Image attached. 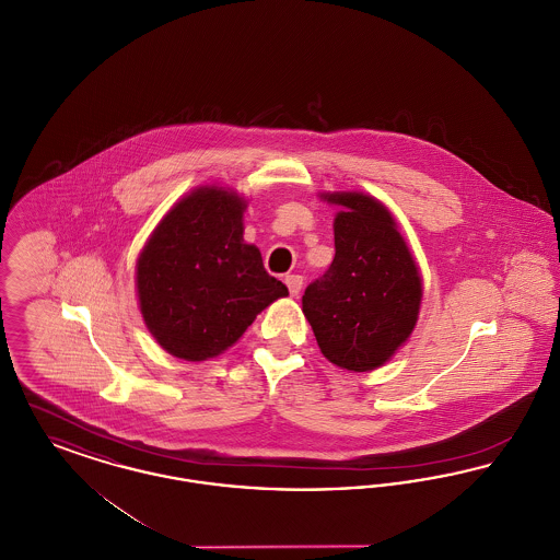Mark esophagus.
I'll return each mask as SVG.
<instances>
[{
	"instance_id": "esophagus-1",
	"label": "esophagus",
	"mask_w": 560,
	"mask_h": 560,
	"mask_svg": "<svg viewBox=\"0 0 560 560\" xmlns=\"http://www.w3.org/2000/svg\"><path fill=\"white\" fill-rule=\"evenodd\" d=\"M302 283H304V279H302L300 275H288V277H285V285L290 288V293H292V295H298V293H300V290H302Z\"/></svg>"
}]
</instances>
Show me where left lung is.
<instances>
[{"label": "left lung", "mask_w": 560, "mask_h": 560, "mask_svg": "<svg viewBox=\"0 0 560 560\" xmlns=\"http://www.w3.org/2000/svg\"><path fill=\"white\" fill-rule=\"evenodd\" d=\"M340 206L336 256L302 295L325 359L348 372L382 368L411 336L422 304V277L384 203L365 192H323Z\"/></svg>", "instance_id": "left-lung-1"}]
</instances>
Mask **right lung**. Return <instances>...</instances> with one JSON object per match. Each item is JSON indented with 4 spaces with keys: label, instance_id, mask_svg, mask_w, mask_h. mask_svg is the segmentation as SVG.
Instances as JSON below:
<instances>
[{
    "label": "right lung",
    "instance_id": "right-lung-1",
    "mask_svg": "<svg viewBox=\"0 0 560 560\" xmlns=\"http://www.w3.org/2000/svg\"><path fill=\"white\" fill-rule=\"evenodd\" d=\"M247 201L199 187L163 215L136 262L144 325L170 354L206 361L233 347L288 288L270 277L260 249L243 241Z\"/></svg>",
    "mask_w": 560,
    "mask_h": 560
}]
</instances>
